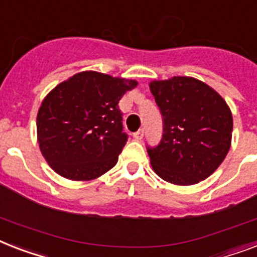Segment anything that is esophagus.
I'll use <instances>...</instances> for the list:
<instances>
[{"instance_id":"esophagus-1","label":"esophagus","mask_w":257,"mask_h":257,"mask_svg":"<svg viewBox=\"0 0 257 257\" xmlns=\"http://www.w3.org/2000/svg\"><path fill=\"white\" fill-rule=\"evenodd\" d=\"M133 137H135V140H137V141H140V140H143L144 137V131L143 129H140V131H137L136 133H133Z\"/></svg>"}]
</instances>
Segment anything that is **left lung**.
Returning <instances> with one entry per match:
<instances>
[{
	"label": "left lung",
	"instance_id": "left-lung-1",
	"mask_svg": "<svg viewBox=\"0 0 257 257\" xmlns=\"http://www.w3.org/2000/svg\"><path fill=\"white\" fill-rule=\"evenodd\" d=\"M149 88L164 120L161 143L148 148L154 173L179 186L211 176L231 148L233 122L226 100L191 76L152 80Z\"/></svg>",
	"mask_w": 257,
	"mask_h": 257
}]
</instances>
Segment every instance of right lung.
I'll return each mask as SVG.
<instances>
[{
	"label": "right lung",
	"instance_id": "right-lung-1",
	"mask_svg": "<svg viewBox=\"0 0 257 257\" xmlns=\"http://www.w3.org/2000/svg\"><path fill=\"white\" fill-rule=\"evenodd\" d=\"M137 84L83 71L46 95L37 114V139L54 172L71 181H91L117 164L128 140L118 101Z\"/></svg>",
	"mask_w": 257,
	"mask_h": 257
}]
</instances>
